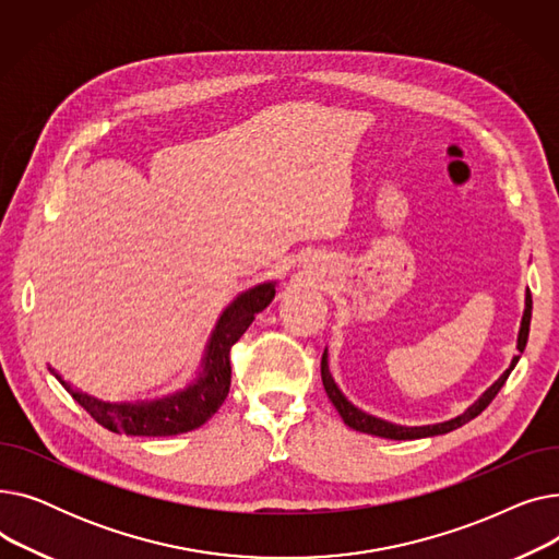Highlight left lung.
Here are the masks:
<instances>
[{
  "instance_id": "left-lung-1",
  "label": "left lung",
  "mask_w": 559,
  "mask_h": 559,
  "mask_svg": "<svg viewBox=\"0 0 559 559\" xmlns=\"http://www.w3.org/2000/svg\"><path fill=\"white\" fill-rule=\"evenodd\" d=\"M531 317H533V297H531V289H527V295H525V310H523L521 331H519V344H516L519 356L512 358L510 369H506V373H503L501 378H498L496 383H493L472 407H468L464 415H460V417H455V419H451V421H444V424L413 426V428H409V426H396V424H390V421H383V419H378V417H371V415L362 413V409H358L356 405H350V403L346 401V396L337 390L335 380H333V376H331V371H329L326 350H324V356H321V380H324V390H326L331 403L335 405V409H337L340 417L344 419V424H346L348 428L367 432V435H376V437H385V439H421V437H432V435H444V432H451V430H455V428L468 424L472 419H476V417L483 413V409L493 401V396H496L498 392H501V388L506 385L508 376H510L512 369L516 367V362H519V358H521V354H523V348H525V344H527V333H531Z\"/></svg>"
}]
</instances>
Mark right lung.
Segmentation results:
<instances>
[{
	"mask_svg": "<svg viewBox=\"0 0 559 559\" xmlns=\"http://www.w3.org/2000/svg\"><path fill=\"white\" fill-rule=\"evenodd\" d=\"M274 283L255 285L235 299L219 317L205 348L203 371L183 392L150 403H106L95 396L74 392L53 369L72 399L104 428L135 437H169L194 430L209 421L230 388V346L238 342L258 312L272 304Z\"/></svg>",
	"mask_w": 559,
	"mask_h": 559,
	"instance_id": "right-lung-1",
	"label": "right lung"
}]
</instances>
